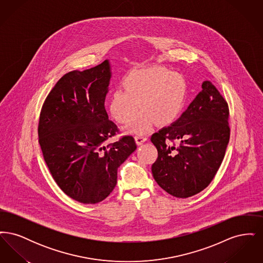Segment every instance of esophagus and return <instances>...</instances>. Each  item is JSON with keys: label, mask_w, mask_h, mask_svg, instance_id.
Returning a JSON list of instances; mask_svg holds the SVG:
<instances>
[{"label": "esophagus", "mask_w": 263, "mask_h": 263, "mask_svg": "<svg viewBox=\"0 0 263 263\" xmlns=\"http://www.w3.org/2000/svg\"><path fill=\"white\" fill-rule=\"evenodd\" d=\"M148 138L146 137L145 135H142V134H138L135 136V141L137 143V145H142L144 142L147 141Z\"/></svg>", "instance_id": "esophagus-1"}]
</instances>
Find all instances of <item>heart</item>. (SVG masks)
Returning a JSON list of instances; mask_svg holds the SVG:
<instances>
[{"label":"heart","instance_id":"heart-1","mask_svg":"<svg viewBox=\"0 0 263 263\" xmlns=\"http://www.w3.org/2000/svg\"><path fill=\"white\" fill-rule=\"evenodd\" d=\"M122 88H115L110 95L109 112L118 123L128 126L131 133H144L155 122L160 125L175 121L180 112L184 99L183 81L162 67L134 70L122 80ZM140 104H138V102Z\"/></svg>","mask_w":263,"mask_h":263}]
</instances>
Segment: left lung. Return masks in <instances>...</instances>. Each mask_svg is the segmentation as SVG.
I'll return each instance as SVG.
<instances>
[{
  "label": "left lung",
  "mask_w": 263,
  "mask_h": 263,
  "mask_svg": "<svg viewBox=\"0 0 263 263\" xmlns=\"http://www.w3.org/2000/svg\"><path fill=\"white\" fill-rule=\"evenodd\" d=\"M229 114L228 102L210 81H205L181 116L151 136L158 150L152 174L164 191L187 198L210 184L230 140Z\"/></svg>",
  "instance_id": "1"
}]
</instances>
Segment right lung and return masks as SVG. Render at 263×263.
<instances>
[{"mask_svg": "<svg viewBox=\"0 0 263 263\" xmlns=\"http://www.w3.org/2000/svg\"><path fill=\"white\" fill-rule=\"evenodd\" d=\"M110 77L108 60L65 74L39 116L38 142L52 177L65 194L84 204L111 193L117 168L137 148L132 136L106 145L119 132L104 107Z\"/></svg>", "mask_w": 263, "mask_h": 263, "instance_id": "obj_1", "label": "right lung"}]
</instances>
